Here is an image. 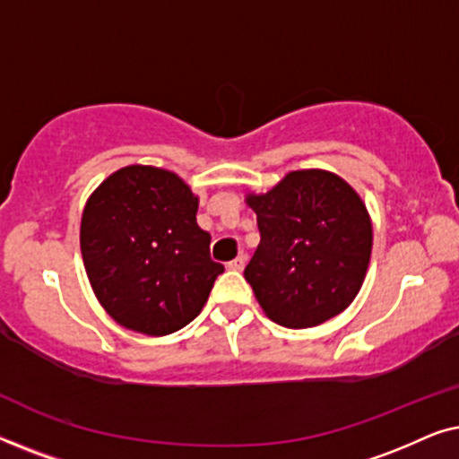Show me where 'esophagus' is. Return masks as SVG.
<instances>
[{"label":"esophagus","instance_id":"esophagus-1","mask_svg":"<svg viewBox=\"0 0 459 459\" xmlns=\"http://www.w3.org/2000/svg\"><path fill=\"white\" fill-rule=\"evenodd\" d=\"M244 265H247V255H238L234 261L228 263V267L231 269V272H242Z\"/></svg>","mask_w":459,"mask_h":459}]
</instances>
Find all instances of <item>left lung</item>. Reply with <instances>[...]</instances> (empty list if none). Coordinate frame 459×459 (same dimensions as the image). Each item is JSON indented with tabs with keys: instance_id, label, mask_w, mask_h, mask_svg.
I'll use <instances>...</instances> for the list:
<instances>
[{
	"instance_id": "8db88e82",
	"label": "left lung",
	"mask_w": 459,
	"mask_h": 459,
	"mask_svg": "<svg viewBox=\"0 0 459 459\" xmlns=\"http://www.w3.org/2000/svg\"><path fill=\"white\" fill-rule=\"evenodd\" d=\"M261 242L244 269L261 309L284 328H313L353 303L372 255V219L359 194L324 169L290 171L247 194Z\"/></svg>"
}]
</instances>
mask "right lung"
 Instances as JSON below:
<instances>
[{
    "label": "right lung",
    "instance_id": "1",
    "mask_svg": "<svg viewBox=\"0 0 459 459\" xmlns=\"http://www.w3.org/2000/svg\"><path fill=\"white\" fill-rule=\"evenodd\" d=\"M179 175L129 165L100 184L81 217V255L104 311L146 336L173 334L203 311L221 263Z\"/></svg>",
    "mask_w": 459,
    "mask_h": 459
}]
</instances>
